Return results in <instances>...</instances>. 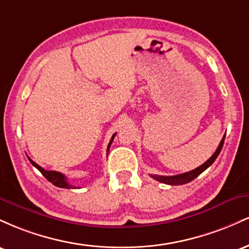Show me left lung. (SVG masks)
<instances>
[{
	"label": "left lung",
	"mask_w": 249,
	"mask_h": 249,
	"mask_svg": "<svg viewBox=\"0 0 249 249\" xmlns=\"http://www.w3.org/2000/svg\"><path fill=\"white\" fill-rule=\"evenodd\" d=\"M224 141H225V136H224V138L221 139V142H220L219 146H218V148H216V151L214 152L213 156L211 157V158L208 159L207 161H205L204 164L200 165L199 167H196V170H192V171H190V172H186V173L178 174V176L166 177V176H157V174H151V177H152L153 179L158 180V181L164 182V184H167V185H184V184H187V182L192 181V180L196 179V177H198L199 174H201L202 172H204L205 170H207V168L210 167L214 161H215V159L218 158L220 151H221L222 145H224Z\"/></svg>",
	"instance_id": "8db88e82"
}]
</instances>
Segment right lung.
<instances>
[{
    "mask_svg": "<svg viewBox=\"0 0 249 249\" xmlns=\"http://www.w3.org/2000/svg\"><path fill=\"white\" fill-rule=\"evenodd\" d=\"M115 136H116V133L113 134L112 138H111L110 142H108L107 151L110 150V146H111V144H112L113 138H115ZM29 160H30L31 164H33L34 166H35V167L37 168V170H38L39 172H41V173L43 174V176H44L45 178H47V180H49L51 184L55 185V186L61 187V188H76L75 186H72V185H70L69 182H68L67 177H65L64 174H62V173H59V172H56V171H47V170H44V168H42L41 166H39V165H37L35 161L31 160L30 158H29Z\"/></svg>",
    "mask_w": 249,
    "mask_h": 249,
    "instance_id": "obj_1",
    "label": "right lung"
}]
</instances>
